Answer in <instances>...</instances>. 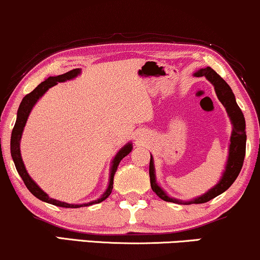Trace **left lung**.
<instances>
[{"mask_svg": "<svg viewBox=\"0 0 260 260\" xmlns=\"http://www.w3.org/2000/svg\"><path fill=\"white\" fill-rule=\"evenodd\" d=\"M194 77H205L215 87V92L217 94V98L219 102L225 108L226 114H228L229 120H231L233 129L231 136V143H229V150H228V158H226V163L223 170L221 179L216 183L212 188H210L208 192L204 194L197 197V198L189 199V200H181L173 198L167 194V192L162 187L158 185L156 179V169H154V160L152 154L150 158V183L151 188L160 199L164 202L176 203V204H185V205H189V204H203L209 202L222 194L225 192L233 185L235 181L236 177L239 176L240 172H241L242 164H244L245 153H246V122L244 114H242L241 109H240L238 103H236L235 96L233 93L231 86L225 83L219 75L212 70L211 67L200 68L193 73Z\"/></svg>", "mask_w": 260, "mask_h": 260, "instance_id": "8db88e82", "label": "left lung"}]
</instances>
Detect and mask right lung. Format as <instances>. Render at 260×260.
<instances>
[{"label": "right lung", "mask_w": 260, "mask_h": 260, "mask_svg": "<svg viewBox=\"0 0 260 260\" xmlns=\"http://www.w3.org/2000/svg\"><path fill=\"white\" fill-rule=\"evenodd\" d=\"M80 74H81V70L80 68H77V70L67 72V73L57 75V77H49L48 79H45L44 81H42V83L39 84L34 91L29 92L27 96H25L24 98H22L20 106H19L18 114H16V121H15L14 128H13V131H12V137H11L12 158H13V160H14L15 168H16V170H18L19 175L21 176L22 181H24L26 187H27V189L36 197V198L42 200V202L52 204V205H56V206H61V208H71V209L83 208V206H90V205H93V204H98V203L103 202V200H106L108 197L110 196L111 190H113L114 175H115V173H116V169H117V167H119L121 159H122L123 157H126L127 154L129 153L133 149L132 141H129V143H127L126 145H123L119 151H117V153L115 154L113 160H111L110 172H109L110 173L109 183H108L107 189L104 190V193L100 197V198L92 200V202H88V203L68 204L66 202H61V200L50 198L48 193H45L44 190H43L41 187H39L37 183L35 182V180L28 175L27 170H26V168H25L24 160H22V157H21L20 140L22 137V132H24L26 121H27L29 114H31V111H32V109H34V107L36 106V103L39 101V98H42L43 96H44V93L49 90V88L55 86V85H57L58 83H64V81H67V80L75 79L78 75H80Z\"/></svg>", "instance_id": "1"}]
</instances>
